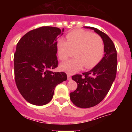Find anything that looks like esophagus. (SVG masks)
Returning <instances> with one entry per match:
<instances>
[{
  "instance_id": "obj_1",
  "label": "esophagus",
  "mask_w": 132,
  "mask_h": 132,
  "mask_svg": "<svg viewBox=\"0 0 132 132\" xmlns=\"http://www.w3.org/2000/svg\"><path fill=\"white\" fill-rule=\"evenodd\" d=\"M71 75L69 73H67V80H71Z\"/></svg>"
}]
</instances>
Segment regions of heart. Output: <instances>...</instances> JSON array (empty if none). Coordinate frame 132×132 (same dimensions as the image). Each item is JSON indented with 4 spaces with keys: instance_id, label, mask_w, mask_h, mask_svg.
Returning <instances> with one entry per match:
<instances>
[{
    "instance_id": "1",
    "label": "heart",
    "mask_w": 132,
    "mask_h": 132,
    "mask_svg": "<svg viewBox=\"0 0 132 132\" xmlns=\"http://www.w3.org/2000/svg\"><path fill=\"white\" fill-rule=\"evenodd\" d=\"M67 41L59 39L57 42V53L61 61L73 55L74 58L60 65V69L69 73L77 71L85 66L93 69L101 62L104 53L103 39L99 35L84 30H74L67 34Z\"/></svg>"
}]
</instances>
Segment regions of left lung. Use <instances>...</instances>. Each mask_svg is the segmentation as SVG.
Segmentation results:
<instances>
[{
    "label": "left lung",
    "instance_id": "obj_1",
    "mask_svg": "<svg viewBox=\"0 0 132 132\" xmlns=\"http://www.w3.org/2000/svg\"><path fill=\"white\" fill-rule=\"evenodd\" d=\"M87 28L94 30L103 39L105 54L93 69L72 76L77 88L70 93V99L75 105L82 108L94 106L104 98L116 78L118 65L117 52L112 39L95 28Z\"/></svg>",
    "mask_w": 132,
    "mask_h": 132
}]
</instances>
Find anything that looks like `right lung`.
Here are the masks:
<instances>
[{"label":"right lung","mask_w":132,"mask_h":132,"mask_svg":"<svg viewBox=\"0 0 132 132\" xmlns=\"http://www.w3.org/2000/svg\"><path fill=\"white\" fill-rule=\"evenodd\" d=\"M63 31L55 27H39L26 34L16 45L15 82L22 96L32 104L50 102L56 86L67 80L64 72L52 71L58 67L57 40Z\"/></svg>","instance_id":"1"}]
</instances>
